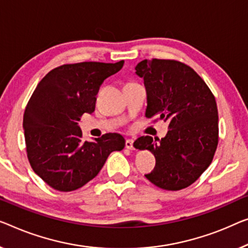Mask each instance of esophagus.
I'll use <instances>...</instances> for the list:
<instances>
[{
  "label": "esophagus",
  "mask_w": 248,
  "mask_h": 248,
  "mask_svg": "<svg viewBox=\"0 0 248 248\" xmlns=\"http://www.w3.org/2000/svg\"><path fill=\"white\" fill-rule=\"evenodd\" d=\"M125 148H128V149H134V140L132 139H127L125 140Z\"/></svg>",
  "instance_id": "esophagus-1"
}]
</instances>
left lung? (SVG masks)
Here are the masks:
<instances>
[{
  "label": "left lung",
  "mask_w": 248,
  "mask_h": 248,
  "mask_svg": "<svg viewBox=\"0 0 248 248\" xmlns=\"http://www.w3.org/2000/svg\"><path fill=\"white\" fill-rule=\"evenodd\" d=\"M147 90L146 117L168 123L165 138L142 136L137 149L154 154L156 166L146 178L166 190L194 184L212 164L218 145V110L206 82L189 65L151 59L136 66Z\"/></svg>",
  "instance_id": "8db88e82"
}]
</instances>
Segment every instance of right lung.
Instances as JSON below:
<instances>
[{
  "label": "right lung",
  "instance_id": "obj_1",
  "mask_svg": "<svg viewBox=\"0 0 248 248\" xmlns=\"http://www.w3.org/2000/svg\"><path fill=\"white\" fill-rule=\"evenodd\" d=\"M116 63L80 62L62 64L40 81L23 117L30 165L46 184L59 191H72L93 179L114 150H123L119 134H105L84 141L78 121L92 113L99 89L117 73Z\"/></svg>",
  "mask_w": 248,
  "mask_h": 248
}]
</instances>
